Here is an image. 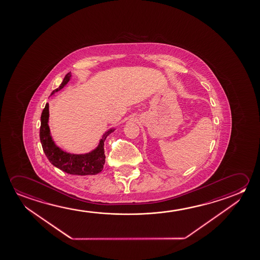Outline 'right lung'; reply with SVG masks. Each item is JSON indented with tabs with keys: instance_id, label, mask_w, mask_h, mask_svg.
Masks as SVG:
<instances>
[{
	"instance_id": "obj_1",
	"label": "right lung",
	"mask_w": 260,
	"mask_h": 260,
	"mask_svg": "<svg viewBox=\"0 0 260 260\" xmlns=\"http://www.w3.org/2000/svg\"><path fill=\"white\" fill-rule=\"evenodd\" d=\"M71 73H68L64 76L63 82L59 87L56 88L51 92V95L55 92H58L61 89L68 84L71 79ZM49 119V105L46 104L44 110L42 111L40 117V142L43 148L45 155L48 157L49 162L59 168L60 170L76 176H91L97 175L102 172L105 163V155H104V141L106 138L115 131V128H109L107 132L104 133L99 143L94 149L84 154H74L67 152L56 146L50 134V128L48 126Z\"/></svg>"
}]
</instances>
